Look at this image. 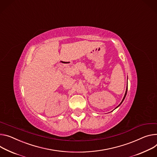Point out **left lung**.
<instances>
[{
	"mask_svg": "<svg viewBox=\"0 0 157 157\" xmlns=\"http://www.w3.org/2000/svg\"><path fill=\"white\" fill-rule=\"evenodd\" d=\"M127 90H128V86H127V88H126V93H125V94H124V97H123V100H122V101L121 102V103H120V105H118V106L117 107H118V106H120V105H121V104L122 103V102L123 101V100H124V99L125 98V96H126V93H127Z\"/></svg>",
	"mask_w": 157,
	"mask_h": 157,
	"instance_id": "8db88e82",
	"label": "left lung"
}]
</instances>
